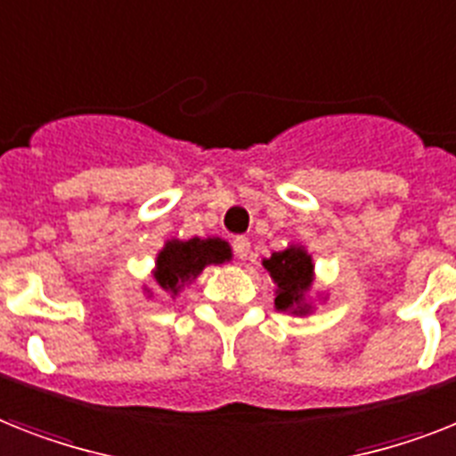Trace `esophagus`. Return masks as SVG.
I'll list each match as a JSON object with an SVG mask.
<instances>
[{
	"mask_svg": "<svg viewBox=\"0 0 456 456\" xmlns=\"http://www.w3.org/2000/svg\"><path fill=\"white\" fill-rule=\"evenodd\" d=\"M232 251H235V256L240 261H244L251 251V242L247 237H235V240H232Z\"/></svg>",
	"mask_w": 456,
	"mask_h": 456,
	"instance_id": "esophagus-1",
	"label": "esophagus"
}]
</instances>
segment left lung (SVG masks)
<instances>
[{
  "mask_svg": "<svg viewBox=\"0 0 456 456\" xmlns=\"http://www.w3.org/2000/svg\"><path fill=\"white\" fill-rule=\"evenodd\" d=\"M265 270L273 274V280L277 281V298L274 305L277 310H291L296 305H300L305 291L312 284V258L305 254L298 247L291 249L274 251L268 261H263ZM303 314L305 307L296 310Z\"/></svg>",
  "mask_w": 456,
  "mask_h": 456,
  "instance_id": "8db88e82",
  "label": "left lung"
}]
</instances>
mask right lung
I'll return each instance as SVG.
<instances>
[{
	"mask_svg": "<svg viewBox=\"0 0 456 456\" xmlns=\"http://www.w3.org/2000/svg\"><path fill=\"white\" fill-rule=\"evenodd\" d=\"M231 258V247L214 237V240H200L193 237L188 242H167L165 249L158 254L156 281L160 289L169 293H176L183 287V281L202 273L209 263H224Z\"/></svg>",
	"mask_w": 456,
	"mask_h": 456,
	"instance_id": "add662e5",
	"label": "right lung"
}]
</instances>
